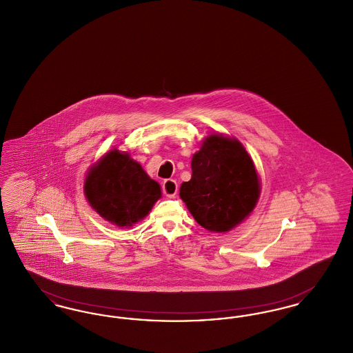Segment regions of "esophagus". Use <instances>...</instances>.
<instances>
[{
	"label": "esophagus",
	"instance_id": "obj_1",
	"mask_svg": "<svg viewBox=\"0 0 353 353\" xmlns=\"http://www.w3.org/2000/svg\"><path fill=\"white\" fill-rule=\"evenodd\" d=\"M177 190H179V186L173 179H168L163 183V192L167 197H174L177 194Z\"/></svg>",
	"mask_w": 353,
	"mask_h": 353
}]
</instances>
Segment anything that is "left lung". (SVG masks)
Returning <instances> with one entry per match:
<instances>
[{"label":"left lung","instance_id":"1","mask_svg":"<svg viewBox=\"0 0 353 353\" xmlns=\"http://www.w3.org/2000/svg\"><path fill=\"white\" fill-rule=\"evenodd\" d=\"M259 190L243 145L236 139L210 134L192 159V179L180 186V197L202 228L222 233L252 213Z\"/></svg>","mask_w":353,"mask_h":353}]
</instances>
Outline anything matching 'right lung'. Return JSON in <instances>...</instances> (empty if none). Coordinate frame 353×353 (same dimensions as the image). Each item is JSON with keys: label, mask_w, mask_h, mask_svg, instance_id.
Returning a JSON list of instances; mask_svg holds the SVG:
<instances>
[{"label": "right lung", "mask_w": 353, "mask_h": 353, "mask_svg": "<svg viewBox=\"0 0 353 353\" xmlns=\"http://www.w3.org/2000/svg\"><path fill=\"white\" fill-rule=\"evenodd\" d=\"M84 193L101 217L120 228L144 219L161 197L160 185L128 153L108 152L88 172Z\"/></svg>", "instance_id": "add662e5"}]
</instances>
